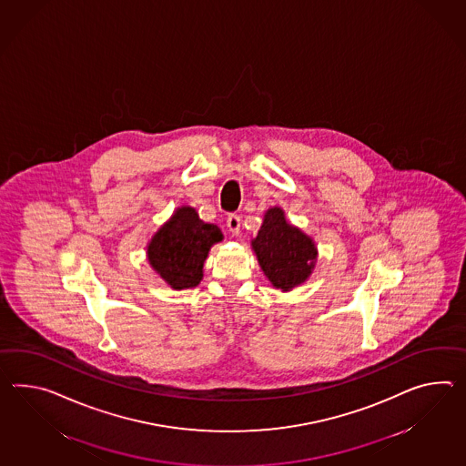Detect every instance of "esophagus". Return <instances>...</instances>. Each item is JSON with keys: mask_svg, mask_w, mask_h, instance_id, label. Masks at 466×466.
<instances>
[{"mask_svg": "<svg viewBox=\"0 0 466 466\" xmlns=\"http://www.w3.org/2000/svg\"><path fill=\"white\" fill-rule=\"evenodd\" d=\"M228 228L234 236H238V232H240V217L236 216V214H230L228 217Z\"/></svg>", "mask_w": 466, "mask_h": 466, "instance_id": "esophagus-1", "label": "esophagus"}]
</instances>
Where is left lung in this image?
Here are the masks:
<instances>
[{
	"instance_id": "1",
	"label": "left lung",
	"mask_w": 466,
	"mask_h": 466,
	"mask_svg": "<svg viewBox=\"0 0 466 466\" xmlns=\"http://www.w3.org/2000/svg\"><path fill=\"white\" fill-rule=\"evenodd\" d=\"M250 246L276 289L291 291L313 273L317 246L301 228L288 224L281 207H273L264 214L261 228Z\"/></svg>"
}]
</instances>
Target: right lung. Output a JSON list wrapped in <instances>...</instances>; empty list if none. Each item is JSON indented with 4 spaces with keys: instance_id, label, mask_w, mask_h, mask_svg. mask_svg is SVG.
<instances>
[{
    "instance_id": "add662e5",
    "label": "right lung",
    "mask_w": 466,
    "mask_h": 466,
    "mask_svg": "<svg viewBox=\"0 0 466 466\" xmlns=\"http://www.w3.org/2000/svg\"><path fill=\"white\" fill-rule=\"evenodd\" d=\"M222 238L220 228L205 224L193 207L183 205L149 240L148 261L173 289L195 288L204 278L208 250Z\"/></svg>"
}]
</instances>
